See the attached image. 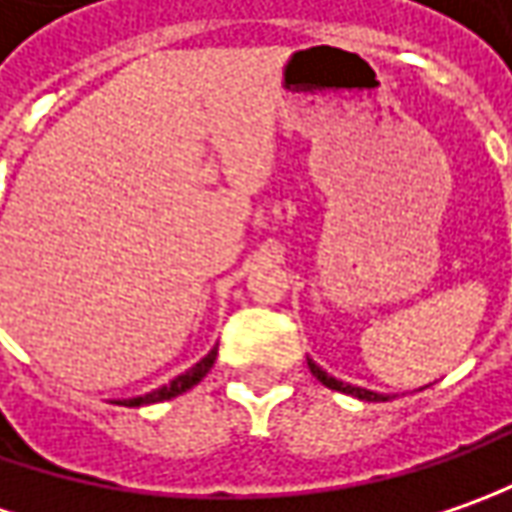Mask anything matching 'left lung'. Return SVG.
I'll list each match as a JSON object with an SVG mask.
<instances>
[{"label":"left lung","mask_w":512,"mask_h":512,"mask_svg":"<svg viewBox=\"0 0 512 512\" xmlns=\"http://www.w3.org/2000/svg\"><path fill=\"white\" fill-rule=\"evenodd\" d=\"M309 368L314 377L320 379L326 388H331V391H340V394H351V397L357 399H365V402H388V397L385 394H377V391H368V388H357V385H348V382H340V379L328 377L326 371L320 368V365H314V362L309 360Z\"/></svg>","instance_id":"8db88e82"}]
</instances>
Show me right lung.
Returning <instances> with one entry per match:
<instances>
[{
    "label": "right lung",
    "instance_id": "1",
    "mask_svg": "<svg viewBox=\"0 0 512 512\" xmlns=\"http://www.w3.org/2000/svg\"><path fill=\"white\" fill-rule=\"evenodd\" d=\"M215 357H218V351H209L206 357H203L195 368H189L186 374H181V377H175L169 385H164V388H158V391H152V394H147V397H135V399H124L121 405H127V408H138V405H152V402H164V399H172L178 397V394H184V391H189L192 385H198L206 374H209V368H212V362H215Z\"/></svg>",
    "mask_w": 512,
    "mask_h": 512
}]
</instances>
